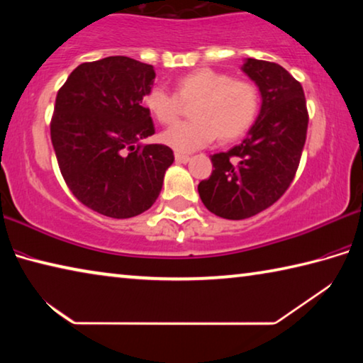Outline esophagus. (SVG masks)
<instances>
[{"mask_svg":"<svg viewBox=\"0 0 363 363\" xmlns=\"http://www.w3.org/2000/svg\"><path fill=\"white\" fill-rule=\"evenodd\" d=\"M174 160H176V163H187L189 160H190V157L186 155V153L176 152V153H174Z\"/></svg>","mask_w":363,"mask_h":363,"instance_id":"1","label":"esophagus"}]
</instances>
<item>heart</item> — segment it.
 I'll use <instances>...</instances> for the list:
<instances>
[{
    "label": "heart",
    "mask_w": 363,
    "mask_h": 363,
    "mask_svg": "<svg viewBox=\"0 0 363 363\" xmlns=\"http://www.w3.org/2000/svg\"><path fill=\"white\" fill-rule=\"evenodd\" d=\"M190 104L192 120L177 123L162 133L160 140L176 152H192L213 143H232L242 138L259 112V91L247 79H233L214 69H195L177 78L174 94L152 88L144 97L149 113L162 125H171Z\"/></svg>",
    "instance_id": "obj_1"
}]
</instances>
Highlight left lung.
Masks as SVG:
<instances>
[{"mask_svg": "<svg viewBox=\"0 0 363 363\" xmlns=\"http://www.w3.org/2000/svg\"><path fill=\"white\" fill-rule=\"evenodd\" d=\"M242 70L259 88V115L240 144L211 155L213 173L199 184L208 210L233 220L255 216L286 192L309 123L303 86L284 67L247 59Z\"/></svg>", "mask_w": 363, "mask_h": 363, "instance_id": "obj_1", "label": "left lung"}]
</instances>
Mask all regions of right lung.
I'll use <instances>...</instances> for the list:
<instances>
[{
  "label": "right lung",
  "mask_w": 363,
  "mask_h": 363,
  "mask_svg": "<svg viewBox=\"0 0 363 363\" xmlns=\"http://www.w3.org/2000/svg\"><path fill=\"white\" fill-rule=\"evenodd\" d=\"M155 79L149 64L112 56L84 62L59 89L51 140L67 186L84 206L115 219L155 203L174 155L143 144L155 133L143 106Z\"/></svg>",
  "instance_id": "1"
}]
</instances>
